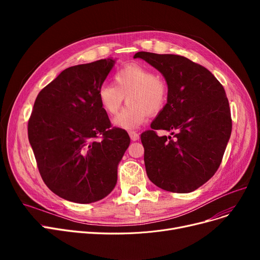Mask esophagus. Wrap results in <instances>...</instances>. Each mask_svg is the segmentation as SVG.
Masks as SVG:
<instances>
[{
    "mask_svg": "<svg viewBox=\"0 0 260 260\" xmlns=\"http://www.w3.org/2000/svg\"><path fill=\"white\" fill-rule=\"evenodd\" d=\"M128 135H129V137H131V139H132L133 141L139 140V135H138L137 133H136V132H129Z\"/></svg>",
    "mask_w": 260,
    "mask_h": 260,
    "instance_id": "obj_1",
    "label": "esophagus"
}]
</instances>
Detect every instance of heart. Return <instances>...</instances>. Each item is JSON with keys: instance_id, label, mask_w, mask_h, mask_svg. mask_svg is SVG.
<instances>
[{"instance_id": "b5f03b06", "label": "heart", "mask_w": 260, "mask_h": 260, "mask_svg": "<svg viewBox=\"0 0 260 260\" xmlns=\"http://www.w3.org/2000/svg\"><path fill=\"white\" fill-rule=\"evenodd\" d=\"M168 85L154 72L140 65L123 67L114 76V84L98 91L100 104L108 115H116L126 98L127 106L114 119L115 126L136 129L144 124L148 114L162 112L168 102Z\"/></svg>"}]
</instances>
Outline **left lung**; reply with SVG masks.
Returning a JSON list of instances; mask_svg holds the SVG:
<instances>
[{
	"label": "left lung",
	"mask_w": 260,
	"mask_h": 260,
	"mask_svg": "<svg viewBox=\"0 0 260 260\" xmlns=\"http://www.w3.org/2000/svg\"><path fill=\"white\" fill-rule=\"evenodd\" d=\"M134 58L151 64L165 77L168 102L142 133L148 179L173 193H190L219 168L232 132L229 100L214 75L185 57L139 51ZM167 130L170 136H158Z\"/></svg>",
	"instance_id": "obj_1"
}]
</instances>
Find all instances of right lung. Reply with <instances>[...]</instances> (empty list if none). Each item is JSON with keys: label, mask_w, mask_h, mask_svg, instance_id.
<instances>
[{"label": "right lung", "mask_w": 260, "mask_h": 260, "mask_svg": "<svg viewBox=\"0 0 260 260\" xmlns=\"http://www.w3.org/2000/svg\"><path fill=\"white\" fill-rule=\"evenodd\" d=\"M113 59L68 67L38 94L28 139L47 187L76 203L103 199L117 183L128 134L111 128L98 91Z\"/></svg>", "instance_id": "1"}]
</instances>
